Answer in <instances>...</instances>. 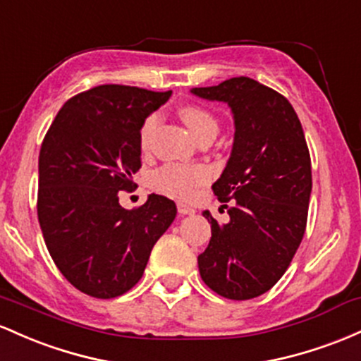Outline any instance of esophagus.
<instances>
[{"mask_svg": "<svg viewBox=\"0 0 361 361\" xmlns=\"http://www.w3.org/2000/svg\"><path fill=\"white\" fill-rule=\"evenodd\" d=\"M177 212H179V214H182V216H185V214H194L196 213V209L191 208V206L184 204V202H179V204H177Z\"/></svg>", "mask_w": 361, "mask_h": 361, "instance_id": "34e87169", "label": "esophagus"}]
</instances>
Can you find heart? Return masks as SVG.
<instances>
[{
    "mask_svg": "<svg viewBox=\"0 0 361 361\" xmlns=\"http://www.w3.org/2000/svg\"><path fill=\"white\" fill-rule=\"evenodd\" d=\"M180 117L185 126L197 141L206 135H216L218 124L214 117L197 105H185L180 109ZM157 126V116H149L140 131V141L147 147L149 136ZM209 179V172L204 167H185L179 164H167L157 170L152 177V185L157 191L170 194L179 200H191L197 189Z\"/></svg>",
    "mask_w": 361,
    "mask_h": 361,
    "instance_id": "b5f03b06",
    "label": "heart"
}]
</instances>
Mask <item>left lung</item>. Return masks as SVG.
<instances>
[{
    "mask_svg": "<svg viewBox=\"0 0 361 361\" xmlns=\"http://www.w3.org/2000/svg\"><path fill=\"white\" fill-rule=\"evenodd\" d=\"M194 95L228 104L235 136L213 192L233 201L230 221L212 224L197 256L202 281L230 300H249L273 288L288 269L307 226L312 191L310 153L297 112L281 93L238 76ZM226 206V204H225Z\"/></svg>",
    "mask_w": 361,
    "mask_h": 361,
    "instance_id": "1",
    "label": "left lung"
}]
</instances>
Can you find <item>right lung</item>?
<instances>
[{"mask_svg": "<svg viewBox=\"0 0 361 361\" xmlns=\"http://www.w3.org/2000/svg\"><path fill=\"white\" fill-rule=\"evenodd\" d=\"M170 95L126 85L90 88L61 107L42 141L40 230L63 276L90 297L131 290L177 214L176 202L159 194L135 209L119 204V191L136 185L141 126Z\"/></svg>", "mask_w": 361, "mask_h": 361, "instance_id": "obj_1", "label": "right lung"}]
</instances>
